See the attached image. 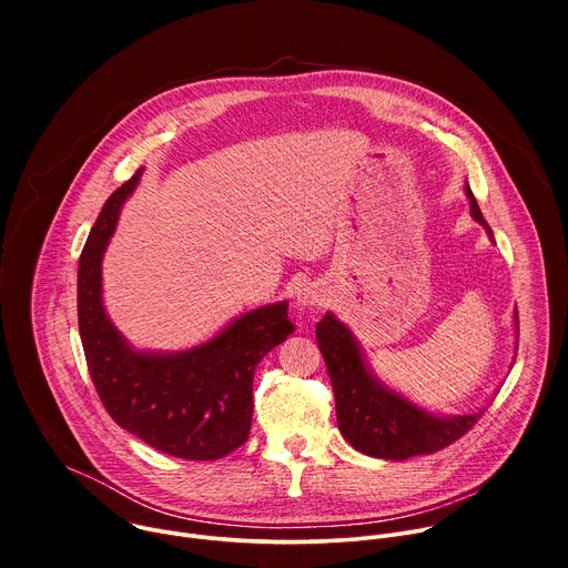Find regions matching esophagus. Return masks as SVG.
<instances>
[{
	"label": "esophagus",
	"instance_id": "1",
	"mask_svg": "<svg viewBox=\"0 0 568 568\" xmlns=\"http://www.w3.org/2000/svg\"><path fill=\"white\" fill-rule=\"evenodd\" d=\"M294 303L298 307H310V305H321V294L312 287H301L296 294H294Z\"/></svg>",
	"mask_w": 568,
	"mask_h": 568
}]
</instances>
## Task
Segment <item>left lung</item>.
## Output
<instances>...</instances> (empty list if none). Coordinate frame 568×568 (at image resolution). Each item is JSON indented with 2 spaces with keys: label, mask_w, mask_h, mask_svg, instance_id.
Segmentation results:
<instances>
[{
  "label": "left lung",
  "mask_w": 568,
  "mask_h": 568,
  "mask_svg": "<svg viewBox=\"0 0 568 568\" xmlns=\"http://www.w3.org/2000/svg\"><path fill=\"white\" fill-rule=\"evenodd\" d=\"M465 191L474 220L490 231L471 189L465 186ZM316 344L331 373L339 432L366 456L404 460L440 452L463 438L483 416V412H478L438 418L382 386L368 373L351 331L331 312L316 323Z\"/></svg>",
  "instance_id": "8db88e82"
}]
</instances>
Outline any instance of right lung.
I'll use <instances>...</instances> for the list:
<instances>
[{"label":"right lung","mask_w":568,"mask_h":568,"mask_svg":"<svg viewBox=\"0 0 568 568\" xmlns=\"http://www.w3.org/2000/svg\"><path fill=\"white\" fill-rule=\"evenodd\" d=\"M139 178L141 169L108 197L80 254V342L97 393L119 427L169 456L215 460L250 438L256 366L294 333V323L283 301L242 314L186 353L132 351L103 310L101 261Z\"/></svg>","instance_id":"right-lung-1"}]
</instances>
